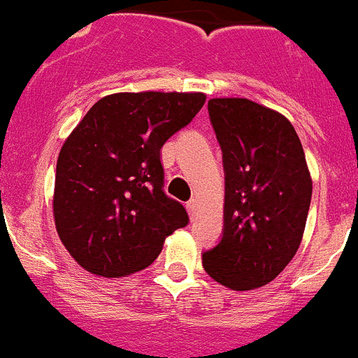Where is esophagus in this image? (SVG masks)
<instances>
[{"mask_svg":"<svg viewBox=\"0 0 358 358\" xmlns=\"http://www.w3.org/2000/svg\"><path fill=\"white\" fill-rule=\"evenodd\" d=\"M187 211H189V216H191V220H194V216H196V211H198V200H189L187 202Z\"/></svg>","mask_w":358,"mask_h":358,"instance_id":"34e87169","label":"esophagus"}]
</instances>
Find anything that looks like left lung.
<instances>
[{"instance_id": "8db88e82", "label": "left lung", "mask_w": 358, "mask_h": 358, "mask_svg": "<svg viewBox=\"0 0 358 358\" xmlns=\"http://www.w3.org/2000/svg\"><path fill=\"white\" fill-rule=\"evenodd\" d=\"M209 120L224 162V231L202 255L207 275L249 291L280 275L302 242L311 176L286 116L245 98H213Z\"/></svg>"}]
</instances>
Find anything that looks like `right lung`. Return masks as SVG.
<instances>
[{"label": "right lung", "mask_w": 358, "mask_h": 358, "mask_svg": "<svg viewBox=\"0 0 358 358\" xmlns=\"http://www.w3.org/2000/svg\"><path fill=\"white\" fill-rule=\"evenodd\" d=\"M203 103L202 92H118L96 101L65 140L54 222L83 269L107 278L140 271L189 224L164 191L160 149Z\"/></svg>", "instance_id": "obj_1"}]
</instances>
